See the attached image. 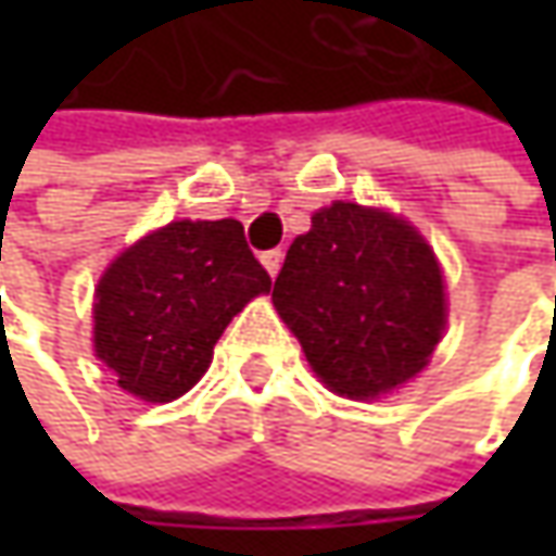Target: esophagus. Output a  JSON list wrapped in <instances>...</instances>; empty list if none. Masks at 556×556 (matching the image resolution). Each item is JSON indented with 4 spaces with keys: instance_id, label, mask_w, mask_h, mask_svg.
I'll return each mask as SVG.
<instances>
[{
    "instance_id": "obj_1",
    "label": "esophagus",
    "mask_w": 556,
    "mask_h": 556,
    "mask_svg": "<svg viewBox=\"0 0 556 556\" xmlns=\"http://www.w3.org/2000/svg\"><path fill=\"white\" fill-rule=\"evenodd\" d=\"M281 260H285V253H281V250H266V253H263V266H266V271L271 275V278L278 275Z\"/></svg>"
}]
</instances>
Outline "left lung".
I'll return each mask as SVG.
<instances>
[{"label": "left lung", "instance_id": "left-lung-1", "mask_svg": "<svg viewBox=\"0 0 556 556\" xmlns=\"http://www.w3.org/2000/svg\"><path fill=\"white\" fill-rule=\"evenodd\" d=\"M271 300L315 374L350 399L412 380L445 328L433 250L412 225L358 203L337 201L312 216Z\"/></svg>", "mask_w": 556, "mask_h": 556}]
</instances>
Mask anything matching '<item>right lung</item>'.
I'll list each match as a JSON object with an SVG mask.
<instances>
[{"instance_id":"add662e5","label":"right lung","mask_w":556,"mask_h":556,"mask_svg":"<svg viewBox=\"0 0 556 556\" xmlns=\"http://www.w3.org/2000/svg\"><path fill=\"white\" fill-rule=\"evenodd\" d=\"M271 278L238 219L169 223L129 247L96 293V353L126 393L173 402L210 368L228 321Z\"/></svg>"}]
</instances>
